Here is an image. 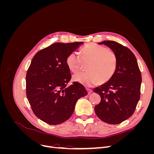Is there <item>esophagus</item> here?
Segmentation results:
<instances>
[{
    "mask_svg": "<svg viewBox=\"0 0 154 154\" xmlns=\"http://www.w3.org/2000/svg\"><path fill=\"white\" fill-rule=\"evenodd\" d=\"M86 89H87V92H88V94H91V93L92 92V91L91 90V89H90V88H86Z\"/></svg>",
    "mask_w": 154,
    "mask_h": 154,
    "instance_id": "obj_1",
    "label": "esophagus"
}]
</instances>
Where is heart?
Masks as SVG:
<instances>
[{"instance_id":"1","label":"heart","mask_w":154,"mask_h":154,"mask_svg":"<svg viewBox=\"0 0 154 154\" xmlns=\"http://www.w3.org/2000/svg\"><path fill=\"white\" fill-rule=\"evenodd\" d=\"M70 71L76 72L86 64V72L74 74L72 80L86 87L110 80L118 66L117 56L113 51L96 44H88L80 51V57L75 52L70 53L66 59Z\"/></svg>"}]
</instances>
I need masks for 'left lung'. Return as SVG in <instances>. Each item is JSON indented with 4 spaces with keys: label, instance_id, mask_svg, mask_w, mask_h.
Here are the masks:
<instances>
[{
    "label": "left lung",
    "instance_id": "obj_1",
    "mask_svg": "<svg viewBox=\"0 0 154 154\" xmlns=\"http://www.w3.org/2000/svg\"><path fill=\"white\" fill-rule=\"evenodd\" d=\"M104 44L117 56L118 66L110 80L94 92L101 96L100 103L95 106V113L101 121L119 124L129 118L136 110L140 98L141 74L134 53L116 42L105 40Z\"/></svg>",
    "mask_w": 154,
    "mask_h": 154
}]
</instances>
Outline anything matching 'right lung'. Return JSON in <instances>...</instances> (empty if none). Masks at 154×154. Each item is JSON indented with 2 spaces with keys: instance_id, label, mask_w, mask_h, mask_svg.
Returning <instances> with one entry per match:
<instances>
[{
  "instance_id": "1",
  "label": "right lung",
  "mask_w": 154,
  "mask_h": 154,
  "mask_svg": "<svg viewBox=\"0 0 154 154\" xmlns=\"http://www.w3.org/2000/svg\"><path fill=\"white\" fill-rule=\"evenodd\" d=\"M83 42H57L38 51L26 74V96L33 113L49 125H59L72 116L76 101L87 94L77 82L67 87L71 74L67 55Z\"/></svg>"
}]
</instances>
